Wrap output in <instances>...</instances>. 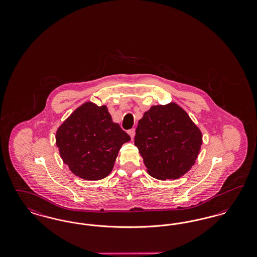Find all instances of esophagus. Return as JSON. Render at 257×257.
Returning a JSON list of instances; mask_svg holds the SVG:
<instances>
[{
  "mask_svg": "<svg viewBox=\"0 0 257 257\" xmlns=\"http://www.w3.org/2000/svg\"><path fill=\"white\" fill-rule=\"evenodd\" d=\"M128 134L130 135V137L133 139V138L135 137V134H136V130H135V128L130 129V130L128 131Z\"/></svg>",
  "mask_w": 257,
  "mask_h": 257,
  "instance_id": "obj_1",
  "label": "esophagus"
}]
</instances>
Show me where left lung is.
Listing matches in <instances>:
<instances>
[{"label": "left lung", "mask_w": 257, "mask_h": 257, "mask_svg": "<svg viewBox=\"0 0 257 257\" xmlns=\"http://www.w3.org/2000/svg\"><path fill=\"white\" fill-rule=\"evenodd\" d=\"M202 144L200 130L178 105L153 106L136 129L139 148L148 173L157 179H177L195 164Z\"/></svg>", "instance_id": "8db88e82"}]
</instances>
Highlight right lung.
Returning <instances> with one entry per match:
<instances>
[{"mask_svg":"<svg viewBox=\"0 0 257 257\" xmlns=\"http://www.w3.org/2000/svg\"><path fill=\"white\" fill-rule=\"evenodd\" d=\"M129 141L130 136L112 122L107 107L90 102L74 110L56 134L64 164L86 180L108 176L120 147Z\"/></svg>","mask_w":257,"mask_h":257,"instance_id":"add662e5","label":"right lung"}]
</instances>
